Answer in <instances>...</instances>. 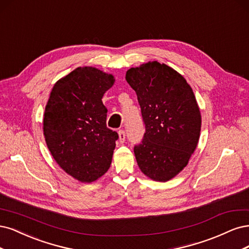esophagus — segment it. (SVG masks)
Segmentation results:
<instances>
[{
  "label": "esophagus",
  "mask_w": 249,
  "mask_h": 249,
  "mask_svg": "<svg viewBox=\"0 0 249 249\" xmlns=\"http://www.w3.org/2000/svg\"><path fill=\"white\" fill-rule=\"evenodd\" d=\"M125 139H126V134H125V131L124 130H119V141L121 143H123L125 142Z\"/></svg>",
  "instance_id": "1"
}]
</instances>
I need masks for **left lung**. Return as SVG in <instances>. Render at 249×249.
<instances>
[{
    "label": "left lung",
    "instance_id": "left-lung-1",
    "mask_svg": "<svg viewBox=\"0 0 249 249\" xmlns=\"http://www.w3.org/2000/svg\"><path fill=\"white\" fill-rule=\"evenodd\" d=\"M138 95L146 125L142 143L134 147L143 175L157 182L176 177L196 149L202 116L191 87L172 67L150 61L126 72Z\"/></svg>",
    "mask_w": 249,
    "mask_h": 249
}]
</instances>
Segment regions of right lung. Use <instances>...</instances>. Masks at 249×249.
Returning <instances> with one entry per match:
<instances>
[{"instance_id":"add662e5","label":"right lung","mask_w":249,"mask_h":249,"mask_svg":"<svg viewBox=\"0 0 249 249\" xmlns=\"http://www.w3.org/2000/svg\"><path fill=\"white\" fill-rule=\"evenodd\" d=\"M113 74L95 67H77L54 84L46 103L43 134L62 170L83 183L98 180L111 163L118 133L107 127L104 93Z\"/></svg>"}]
</instances>
